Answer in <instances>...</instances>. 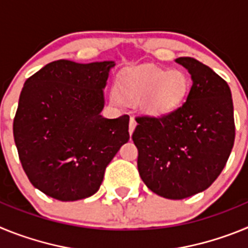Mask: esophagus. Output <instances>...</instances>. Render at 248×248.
Here are the masks:
<instances>
[{"instance_id": "1", "label": "esophagus", "mask_w": 248, "mask_h": 248, "mask_svg": "<svg viewBox=\"0 0 248 248\" xmlns=\"http://www.w3.org/2000/svg\"><path fill=\"white\" fill-rule=\"evenodd\" d=\"M135 126H137V122H135L134 118H130V120H129V134L131 135L134 133Z\"/></svg>"}]
</instances>
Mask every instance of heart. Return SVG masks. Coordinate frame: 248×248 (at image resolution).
<instances>
[{"label":"heart","mask_w":248,"mask_h":248,"mask_svg":"<svg viewBox=\"0 0 248 248\" xmlns=\"http://www.w3.org/2000/svg\"><path fill=\"white\" fill-rule=\"evenodd\" d=\"M189 89V78L179 69H130L119 77L111 99L114 103H122V99L139 103L146 117L157 119L180 108Z\"/></svg>","instance_id":"1"}]
</instances>
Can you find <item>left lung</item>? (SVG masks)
<instances>
[{"label":"left lung","instance_id":"obj_1","mask_svg":"<svg viewBox=\"0 0 248 248\" xmlns=\"http://www.w3.org/2000/svg\"><path fill=\"white\" fill-rule=\"evenodd\" d=\"M175 62L191 76L186 102L165 118H138L131 138L144 184L159 196L181 200L221 174L235 141V120L231 91L218 74L191 57Z\"/></svg>","mask_w":248,"mask_h":248}]
</instances>
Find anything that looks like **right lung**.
Segmentation results:
<instances>
[{
  "instance_id": "right-lung-1",
  "label": "right lung",
  "mask_w": 248,
  "mask_h": 248,
  "mask_svg": "<svg viewBox=\"0 0 248 248\" xmlns=\"http://www.w3.org/2000/svg\"><path fill=\"white\" fill-rule=\"evenodd\" d=\"M113 61L59 59L26 80L13 137L31 184L61 201L89 198L105 168L129 140V117L102 115Z\"/></svg>"
}]
</instances>
